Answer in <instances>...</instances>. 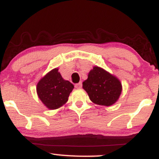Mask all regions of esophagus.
<instances>
[{"label":"esophagus","instance_id":"obj_1","mask_svg":"<svg viewBox=\"0 0 159 159\" xmlns=\"http://www.w3.org/2000/svg\"><path fill=\"white\" fill-rule=\"evenodd\" d=\"M75 87L76 88H81V87H82V82H79V83L76 84L75 85Z\"/></svg>","mask_w":159,"mask_h":159}]
</instances>
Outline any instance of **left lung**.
<instances>
[{"label": "left lung", "instance_id": "8db88e82", "mask_svg": "<svg viewBox=\"0 0 159 159\" xmlns=\"http://www.w3.org/2000/svg\"><path fill=\"white\" fill-rule=\"evenodd\" d=\"M83 88L93 102L104 106L114 105L122 92L120 80L98 66L90 71L87 79L83 82Z\"/></svg>", "mask_w": 159, "mask_h": 159}]
</instances>
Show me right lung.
<instances>
[{
	"label": "right lung",
	"mask_w": 159,
	"mask_h": 159,
	"mask_svg": "<svg viewBox=\"0 0 159 159\" xmlns=\"http://www.w3.org/2000/svg\"><path fill=\"white\" fill-rule=\"evenodd\" d=\"M74 85L62 78L58 69L55 68L39 80L36 93L39 99L48 109L54 110L63 106L68 101Z\"/></svg>",
	"instance_id": "1"
}]
</instances>
